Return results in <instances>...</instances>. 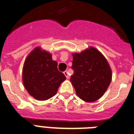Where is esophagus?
Wrapping results in <instances>:
<instances>
[{
    "label": "esophagus",
    "instance_id": "obj_1",
    "mask_svg": "<svg viewBox=\"0 0 134 134\" xmlns=\"http://www.w3.org/2000/svg\"><path fill=\"white\" fill-rule=\"evenodd\" d=\"M64 74L65 75V76L66 77V78L67 79H68L69 78V77H69V75H68V71H64Z\"/></svg>",
    "mask_w": 134,
    "mask_h": 134
}]
</instances>
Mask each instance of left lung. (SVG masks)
<instances>
[{
	"instance_id": "1",
	"label": "left lung",
	"mask_w": 134,
	"mask_h": 134,
	"mask_svg": "<svg viewBox=\"0 0 134 134\" xmlns=\"http://www.w3.org/2000/svg\"><path fill=\"white\" fill-rule=\"evenodd\" d=\"M70 80L76 94L86 102H94L104 94L112 80V70L104 56L96 48L90 47L72 54Z\"/></svg>"
}]
</instances>
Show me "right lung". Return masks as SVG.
<instances>
[{
	"instance_id": "1",
	"label": "right lung",
	"mask_w": 134,
	"mask_h": 134,
	"mask_svg": "<svg viewBox=\"0 0 134 134\" xmlns=\"http://www.w3.org/2000/svg\"><path fill=\"white\" fill-rule=\"evenodd\" d=\"M22 80L31 96L37 100H44L55 95L66 76L59 71L57 62L53 61L50 53L38 47L25 60Z\"/></svg>"
}]
</instances>
